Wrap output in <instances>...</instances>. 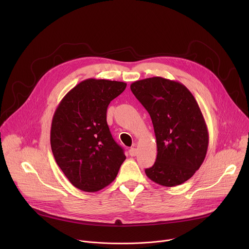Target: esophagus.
<instances>
[{
    "label": "esophagus",
    "mask_w": 249,
    "mask_h": 249,
    "mask_svg": "<svg viewBox=\"0 0 249 249\" xmlns=\"http://www.w3.org/2000/svg\"><path fill=\"white\" fill-rule=\"evenodd\" d=\"M137 149L136 148H131L130 150H129V155L131 156V157H135L136 155H137Z\"/></svg>",
    "instance_id": "1"
}]
</instances>
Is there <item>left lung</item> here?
<instances>
[{"instance_id": "8db88e82", "label": "left lung", "mask_w": 249, "mask_h": 249, "mask_svg": "<svg viewBox=\"0 0 249 249\" xmlns=\"http://www.w3.org/2000/svg\"><path fill=\"white\" fill-rule=\"evenodd\" d=\"M130 88L149 112L157 139V160L145 170L147 176L166 187L184 183L203 163L209 145L195 97L184 85L161 77L134 82Z\"/></svg>"}]
</instances>
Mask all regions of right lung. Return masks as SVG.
Masks as SVG:
<instances>
[{
    "mask_svg": "<svg viewBox=\"0 0 249 249\" xmlns=\"http://www.w3.org/2000/svg\"><path fill=\"white\" fill-rule=\"evenodd\" d=\"M126 86L116 81L85 80L63 97L55 110L52 153L69 181L82 191L96 192L109 185L126 159L106 122L110 101Z\"/></svg>",
    "mask_w": 249,
    "mask_h": 249,
    "instance_id": "obj_1",
    "label": "right lung"
}]
</instances>
